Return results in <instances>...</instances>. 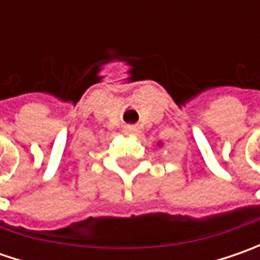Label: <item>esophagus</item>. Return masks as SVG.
I'll return each mask as SVG.
<instances>
[{
	"instance_id": "1",
	"label": "esophagus",
	"mask_w": 260,
	"mask_h": 260,
	"mask_svg": "<svg viewBox=\"0 0 260 260\" xmlns=\"http://www.w3.org/2000/svg\"><path fill=\"white\" fill-rule=\"evenodd\" d=\"M139 130H137V127L136 125H125L124 127V135H128V136H133L136 135Z\"/></svg>"
}]
</instances>
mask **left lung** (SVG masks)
Here are the masks:
<instances>
[{
	"instance_id": "8db88e82",
	"label": "left lung",
	"mask_w": 260,
	"mask_h": 260,
	"mask_svg": "<svg viewBox=\"0 0 260 260\" xmlns=\"http://www.w3.org/2000/svg\"><path fill=\"white\" fill-rule=\"evenodd\" d=\"M157 146H162V143H160V142H159V143H157Z\"/></svg>"
}]
</instances>
